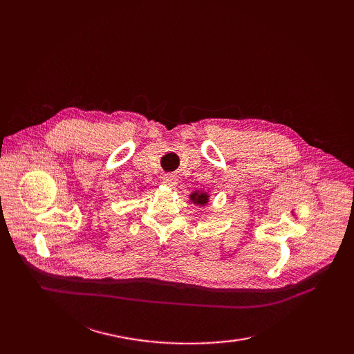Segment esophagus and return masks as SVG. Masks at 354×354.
Listing matches in <instances>:
<instances>
[{
  "label": "esophagus",
  "instance_id": "esophagus-1",
  "mask_svg": "<svg viewBox=\"0 0 354 354\" xmlns=\"http://www.w3.org/2000/svg\"><path fill=\"white\" fill-rule=\"evenodd\" d=\"M177 176H174V174H165L164 177H162V183L165 185V186H168V187H176L177 186Z\"/></svg>",
  "mask_w": 354,
  "mask_h": 354
}]
</instances>
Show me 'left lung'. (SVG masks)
<instances>
[{
    "label": "left lung",
    "mask_w": 354,
    "mask_h": 354,
    "mask_svg": "<svg viewBox=\"0 0 354 354\" xmlns=\"http://www.w3.org/2000/svg\"><path fill=\"white\" fill-rule=\"evenodd\" d=\"M189 198H190L192 202L195 203L196 207H207L209 203V195L207 194V192L196 190V192H194V194H190Z\"/></svg>",
    "instance_id": "8db88e82"
}]
</instances>
